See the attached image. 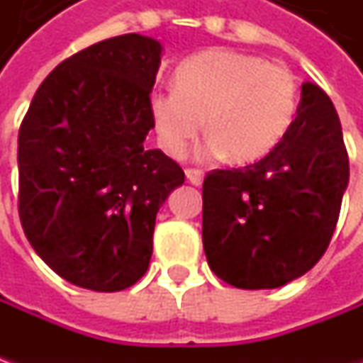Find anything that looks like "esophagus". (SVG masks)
<instances>
[{"label": "esophagus", "mask_w": 363, "mask_h": 363, "mask_svg": "<svg viewBox=\"0 0 363 363\" xmlns=\"http://www.w3.org/2000/svg\"><path fill=\"white\" fill-rule=\"evenodd\" d=\"M186 177H188L189 184H194V186H202L203 182V172L202 169H186Z\"/></svg>", "instance_id": "esophagus-1"}]
</instances>
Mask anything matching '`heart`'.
<instances>
[{
	"instance_id": "obj_1",
	"label": "heart",
	"mask_w": 363,
	"mask_h": 363,
	"mask_svg": "<svg viewBox=\"0 0 363 363\" xmlns=\"http://www.w3.org/2000/svg\"><path fill=\"white\" fill-rule=\"evenodd\" d=\"M299 106V86L281 64L230 48L203 50L175 70V89H160L149 113L161 149L182 160L206 125L202 160L228 153L234 163L260 160L283 141Z\"/></svg>"
}]
</instances>
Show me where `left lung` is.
<instances>
[{"mask_svg":"<svg viewBox=\"0 0 363 363\" xmlns=\"http://www.w3.org/2000/svg\"><path fill=\"white\" fill-rule=\"evenodd\" d=\"M350 160L335 106L313 82L267 157L214 169L202 188V240L210 269L238 289H277L313 269L333 236Z\"/></svg>","mask_w":363,"mask_h":363,"instance_id":"8db88e82","label":"left lung"}]
</instances>
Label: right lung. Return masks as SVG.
<instances>
[{"label": "right lung", "mask_w": 363, "mask_h": 363, "mask_svg": "<svg viewBox=\"0 0 363 363\" xmlns=\"http://www.w3.org/2000/svg\"><path fill=\"white\" fill-rule=\"evenodd\" d=\"M160 64L153 38L96 42L44 78L21 121V228L72 285L99 293L135 285L151 260L155 216L186 179L172 157L143 147Z\"/></svg>", "instance_id": "add662e5"}]
</instances>
